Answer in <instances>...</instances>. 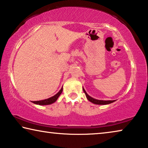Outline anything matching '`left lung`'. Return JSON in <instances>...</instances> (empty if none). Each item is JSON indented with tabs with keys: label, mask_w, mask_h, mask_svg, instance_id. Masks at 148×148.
Returning a JSON list of instances; mask_svg holds the SVG:
<instances>
[{
	"label": "left lung",
	"mask_w": 148,
	"mask_h": 148,
	"mask_svg": "<svg viewBox=\"0 0 148 148\" xmlns=\"http://www.w3.org/2000/svg\"><path fill=\"white\" fill-rule=\"evenodd\" d=\"M83 91L86 94V96L88 100L92 103H95V104H98V105H106V104H109V103H111L112 102H115V100H96V99H94L92 98L91 96H90L88 94L86 93V92L85 91V90L83 88Z\"/></svg>",
	"instance_id": "1"
}]
</instances>
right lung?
Here are the masks:
<instances>
[{"mask_svg": "<svg viewBox=\"0 0 148 148\" xmlns=\"http://www.w3.org/2000/svg\"><path fill=\"white\" fill-rule=\"evenodd\" d=\"M63 88L62 87V88L60 89V91H59L58 93H57L56 95H54V96L50 97V98L46 99V100H40V101H33L34 103H36V104H38V105H49L51 104V103H53L54 102H56L57 100V99L58 98V97L60 96V94L62 92Z\"/></svg>", "mask_w": 148, "mask_h": 148, "instance_id": "1", "label": "right lung"}]
</instances>
